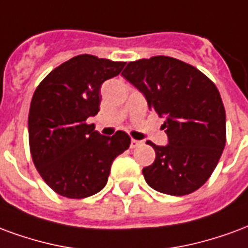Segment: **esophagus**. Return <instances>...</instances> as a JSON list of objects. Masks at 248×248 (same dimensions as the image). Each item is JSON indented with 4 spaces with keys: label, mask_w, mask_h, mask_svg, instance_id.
Listing matches in <instances>:
<instances>
[{
    "label": "esophagus",
    "mask_w": 248,
    "mask_h": 248,
    "mask_svg": "<svg viewBox=\"0 0 248 248\" xmlns=\"http://www.w3.org/2000/svg\"><path fill=\"white\" fill-rule=\"evenodd\" d=\"M142 145V141H139V140H135L132 139L131 140V148H137V146Z\"/></svg>",
    "instance_id": "1"
}]
</instances>
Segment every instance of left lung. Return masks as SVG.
Instances as JSON below:
<instances>
[{
	"mask_svg": "<svg viewBox=\"0 0 248 248\" xmlns=\"http://www.w3.org/2000/svg\"><path fill=\"white\" fill-rule=\"evenodd\" d=\"M122 75L149 109L165 117L168 144L146 142L156 152L155 162L142 169L146 184L169 196L200 189L226 144V112L216 84L196 67L164 55L129 62Z\"/></svg>",
	"mask_w": 248,
	"mask_h": 248,
	"instance_id": "obj_1",
	"label": "left lung"
}]
</instances>
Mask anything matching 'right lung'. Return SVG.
I'll return each mask as SVG.
<instances>
[{
  "label": "right lung",
  "instance_id": "right-lung-1",
  "mask_svg": "<svg viewBox=\"0 0 248 248\" xmlns=\"http://www.w3.org/2000/svg\"><path fill=\"white\" fill-rule=\"evenodd\" d=\"M125 62L78 55L54 68L34 92L29 111L32 161L52 190L67 198L93 196L106 186L113 160L131 144L125 132L112 137L87 119L100 111V88Z\"/></svg>",
  "mask_w": 248,
  "mask_h": 248
}]
</instances>
